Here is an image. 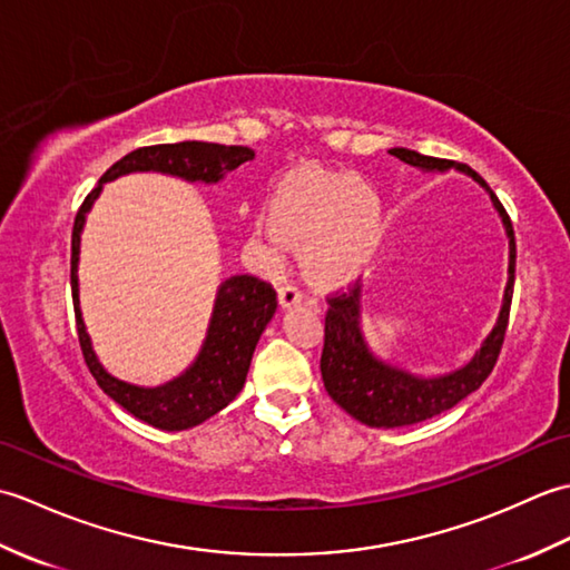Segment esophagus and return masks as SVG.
Segmentation results:
<instances>
[{
    "label": "esophagus",
    "mask_w": 570,
    "mask_h": 570,
    "mask_svg": "<svg viewBox=\"0 0 570 570\" xmlns=\"http://www.w3.org/2000/svg\"><path fill=\"white\" fill-rule=\"evenodd\" d=\"M301 301H304V294H301V288L296 284L278 286V304H282V308H294Z\"/></svg>",
    "instance_id": "34e87169"
}]
</instances>
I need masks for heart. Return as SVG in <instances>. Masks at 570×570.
I'll return each instance as SVG.
<instances>
[{
    "instance_id": "1",
    "label": "heart",
    "mask_w": 570,
    "mask_h": 570,
    "mask_svg": "<svg viewBox=\"0 0 570 570\" xmlns=\"http://www.w3.org/2000/svg\"><path fill=\"white\" fill-rule=\"evenodd\" d=\"M382 220L377 193L350 174L298 171L272 193L269 215L252 225L254 245L278 259L286 239L304 245V269L318 284H343L367 262Z\"/></svg>"
}]
</instances>
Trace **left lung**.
I'll list each match as a JSON object with an SVG mask.
<instances>
[{
  "label": "left lung",
  "instance_id": "8db88e82",
  "mask_svg": "<svg viewBox=\"0 0 570 570\" xmlns=\"http://www.w3.org/2000/svg\"><path fill=\"white\" fill-rule=\"evenodd\" d=\"M392 156L409 166H416L421 171H455L468 174L472 180L490 193L494 210L500 213L504 233L510 237V269H507V286L498 323L490 335L482 341L480 350L468 365L453 370L439 377H419L406 370L386 365L384 360L374 357L362 337L360 316H362V286L353 284L347 292L335 294L328 298V313H325V343L321 355V374L325 392L331 394L337 406H343L350 416L360 423H367L372 429H396L411 426L443 414L463 402L468 394L480 390V384L490 377L494 362L500 357L504 343L507 321H510L512 292H514V262L517 245L514 229L507 210L502 208L500 198L494 196L485 178L472 171L465 164H455L448 159H435V156H423L411 149H390Z\"/></svg>",
  "mask_w": 570,
  "mask_h": 570
}]
</instances>
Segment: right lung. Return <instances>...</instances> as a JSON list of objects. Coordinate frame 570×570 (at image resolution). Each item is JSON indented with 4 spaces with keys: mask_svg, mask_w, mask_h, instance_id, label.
<instances>
[{
    "mask_svg": "<svg viewBox=\"0 0 570 570\" xmlns=\"http://www.w3.org/2000/svg\"><path fill=\"white\" fill-rule=\"evenodd\" d=\"M254 151L249 147H225V144L208 141H178V144H156V147H141L122 156L102 174L100 184L95 186L88 198L82 200L80 210L72 223L70 242V288L72 308H76L78 341L95 382L100 390L127 409L131 416L149 423L161 431H186L198 426L205 419L223 411L245 386L254 347L259 343L266 323L276 313V292L272 284L257 276L237 274L220 284L215 296L213 316L196 362L176 380L159 386H137L112 377L98 355H95L90 335L85 331L78 294V259H80V233L85 215L92 208L95 198L100 196L102 184L119 176L137 171H156L178 176L184 180H203V184H217L225 174L235 171L239 164L252 161Z\"/></svg>",
    "mask_w": 570,
    "mask_h": 570,
    "instance_id": "1",
    "label": "right lung"
}]
</instances>
